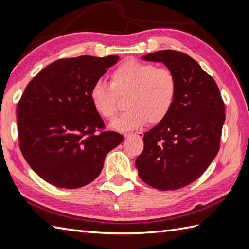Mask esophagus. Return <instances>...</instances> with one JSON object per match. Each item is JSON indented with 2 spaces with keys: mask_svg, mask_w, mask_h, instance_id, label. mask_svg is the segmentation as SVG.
<instances>
[{
  "mask_svg": "<svg viewBox=\"0 0 249 249\" xmlns=\"http://www.w3.org/2000/svg\"><path fill=\"white\" fill-rule=\"evenodd\" d=\"M134 136H137V137H139V138H142V137H143V133H140V131H138V133H135V134H125L124 135L125 138H129V137H134Z\"/></svg>",
  "mask_w": 249,
  "mask_h": 249,
  "instance_id": "34e87169",
  "label": "esophagus"
}]
</instances>
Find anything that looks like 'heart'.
<instances>
[{"label":"heart","instance_id":"heart-1","mask_svg":"<svg viewBox=\"0 0 249 249\" xmlns=\"http://www.w3.org/2000/svg\"><path fill=\"white\" fill-rule=\"evenodd\" d=\"M178 80L172 71L152 63L127 60L110 76V84L95 82L89 89L94 110L104 119L112 120L119 108L118 96H128L129 111L111 123L120 131L140 128L147 121L157 124L166 119L178 96Z\"/></svg>","mask_w":249,"mask_h":249}]
</instances>
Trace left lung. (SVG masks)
Listing matches in <instances>:
<instances>
[{
	"label": "left lung",
	"mask_w": 249,
	"mask_h": 249,
	"mask_svg": "<svg viewBox=\"0 0 249 249\" xmlns=\"http://www.w3.org/2000/svg\"><path fill=\"white\" fill-rule=\"evenodd\" d=\"M142 60L162 63L174 72L178 88L166 119L144 134L136 168L150 186L176 190L200 178L217 155L225 105L214 79L189 55L160 50Z\"/></svg>",
	"instance_id": "left-lung-1"
}]
</instances>
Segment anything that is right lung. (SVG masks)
I'll return each mask as SVG.
<instances>
[{"label": "right lung", "instance_id": "right-lung-1", "mask_svg": "<svg viewBox=\"0 0 249 249\" xmlns=\"http://www.w3.org/2000/svg\"><path fill=\"white\" fill-rule=\"evenodd\" d=\"M118 55H82L51 63L26 86L17 106L19 146L38 176L60 188H79L96 178L108 153L123 141L100 131L89 89Z\"/></svg>", "mask_w": 249, "mask_h": 249}]
</instances>
